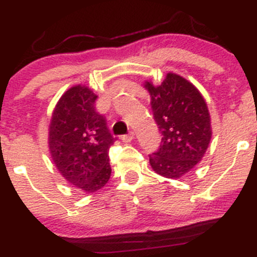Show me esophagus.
<instances>
[{"mask_svg":"<svg viewBox=\"0 0 257 257\" xmlns=\"http://www.w3.org/2000/svg\"><path fill=\"white\" fill-rule=\"evenodd\" d=\"M134 138H136V134H134V132H131V133H128L126 136L121 137V140H123L124 143H131Z\"/></svg>","mask_w":257,"mask_h":257,"instance_id":"obj_1","label":"esophagus"}]
</instances>
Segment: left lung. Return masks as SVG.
Listing matches in <instances>:
<instances>
[{"instance_id": "1", "label": "left lung", "mask_w": 257, "mask_h": 257, "mask_svg": "<svg viewBox=\"0 0 257 257\" xmlns=\"http://www.w3.org/2000/svg\"><path fill=\"white\" fill-rule=\"evenodd\" d=\"M161 144L150 154L156 174L178 178L202 160L212 138L210 115L201 92L186 79L169 72L160 86L145 82Z\"/></svg>"}]
</instances>
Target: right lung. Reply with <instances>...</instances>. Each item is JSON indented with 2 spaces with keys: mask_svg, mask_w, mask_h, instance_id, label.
I'll return each mask as SVG.
<instances>
[{
  "mask_svg": "<svg viewBox=\"0 0 257 257\" xmlns=\"http://www.w3.org/2000/svg\"><path fill=\"white\" fill-rule=\"evenodd\" d=\"M97 96L86 86L67 90L53 112L49 150L67 182L86 193L101 190L110 177L109 148L115 138L96 110Z\"/></svg>",
  "mask_w": 257,
  "mask_h": 257,
  "instance_id": "1",
  "label": "right lung"
}]
</instances>
